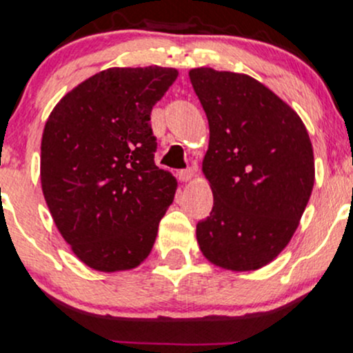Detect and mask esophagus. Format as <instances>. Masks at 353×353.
<instances>
[{
    "mask_svg": "<svg viewBox=\"0 0 353 353\" xmlns=\"http://www.w3.org/2000/svg\"><path fill=\"white\" fill-rule=\"evenodd\" d=\"M177 176H179V181L189 182L194 177V171H192V169H184V171H179Z\"/></svg>",
    "mask_w": 353,
    "mask_h": 353,
    "instance_id": "1",
    "label": "esophagus"
}]
</instances>
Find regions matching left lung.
<instances>
[{"instance_id":"8db88e82","label":"left lung","mask_w":353,"mask_h":353,"mask_svg":"<svg viewBox=\"0 0 353 353\" xmlns=\"http://www.w3.org/2000/svg\"><path fill=\"white\" fill-rule=\"evenodd\" d=\"M190 83L209 121L202 172L210 216L197 224L214 265L257 270L285 249L315 181L314 149L297 112L247 74L196 68Z\"/></svg>"}]
</instances>
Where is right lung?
Returning a JSON list of instances; mask_svg holds the SVG:
<instances>
[{"label":"right lung","mask_w":353,"mask_h":353,"mask_svg":"<svg viewBox=\"0 0 353 353\" xmlns=\"http://www.w3.org/2000/svg\"><path fill=\"white\" fill-rule=\"evenodd\" d=\"M174 68H109L68 92L41 139V188L64 241L99 272L143 264L177 181L154 163L152 106Z\"/></svg>","instance_id":"1"}]
</instances>
